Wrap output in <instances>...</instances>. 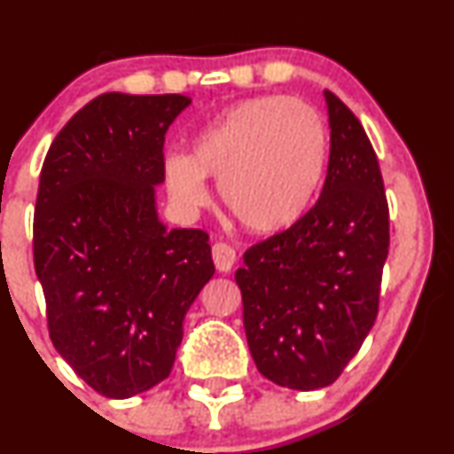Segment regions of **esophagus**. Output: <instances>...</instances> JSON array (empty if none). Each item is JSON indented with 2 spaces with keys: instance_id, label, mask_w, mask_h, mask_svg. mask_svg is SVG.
<instances>
[{
  "instance_id": "34e87169",
  "label": "esophagus",
  "mask_w": 454,
  "mask_h": 454,
  "mask_svg": "<svg viewBox=\"0 0 454 454\" xmlns=\"http://www.w3.org/2000/svg\"><path fill=\"white\" fill-rule=\"evenodd\" d=\"M213 262H215L217 270L222 273H231L234 262H237V252L228 243H215L213 245Z\"/></svg>"
}]
</instances>
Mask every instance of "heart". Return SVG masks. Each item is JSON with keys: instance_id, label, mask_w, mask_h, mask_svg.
Listing matches in <instances>:
<instances>
[{"instance_id": "1", "label": "heart", "mask_w": 454, "mask_h": 454, "mask_svg": "<svg viewBox=\"0 0 454 454\" xmlns=\"http://www.w3.org/2000/svg\"><path fill=\"white\" fill-rule=\"evenodd\" d=\"M326 160L322 114L303 100L262 96L217 114L196 134L192 155H166L164 181L176 205L196 211L209 202L213 176L226 209L247 231L273 234L305 215Z\"/></svg>"}]
</instances>
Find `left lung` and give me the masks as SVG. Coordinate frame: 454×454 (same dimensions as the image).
Segmentation results:
<instances>
[{
    "label": "left lung",
    "mask_w": 454,
    "mask_h": 454,
    "mask_svg": "<svg viewBox=\"0 0 454 454\" xmlns=\"http://www.w3.org/2000/svg\"><path fill=\"white\" fill-rule=\"evenodd\" d=\"M331 155L322 194L288 231L243 254L234 273L258 372L284 388L335 382L378 316L388 256V202L367 134L325 91Z\"/></svg>",
    "instance_id": "1"
}]
</instances>
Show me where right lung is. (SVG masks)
<instances>
[{"mask_svg": "<svg viewBox=\"0 0 454 454\" xmlns=\"http://www.w3.org/2000/svg\"><path fill=\"white\" fill-rule=\"evenodd\" d=\"M192 100L102 93L61 128L40 173L34 264L55 350L96 393L170 376L184 317L215 273L209 234L155 211L164 137Z\"/></svg>", "mask_w": 454, "mask_h": 454, "instance_id": "add662e5", "label": "right lung"}]
</instances>
